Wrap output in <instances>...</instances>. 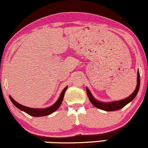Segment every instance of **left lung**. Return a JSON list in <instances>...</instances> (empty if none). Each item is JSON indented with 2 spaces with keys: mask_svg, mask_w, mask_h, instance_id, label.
<instances>
[{
  "mask_svg": "<svg viewBox=\"0 0 148 148\" xmlns=\"http://www.w3.org/2000/svg\"><path fill=\"white\" fill-rule=\"evenodd\" d=\"M138 77H137V86H136V89L131 94L130 96L128 98L124 99V100H119V101H114V102H110V103H103V102H100L98 100H97L96 99L93 98V96L92 95L91 92H90L89 89L88 88H86V90L87 95L88 97L89 100H90V103L92 104L93 106H95V108L100 109V110H105V111H116V110H119L120 109L123 108L124 106H126L128 103H129L130 102L132 101L134 99L136 98V96L137 95L138 92L139 90V88H140V74H139V71H138Z\"/></svg>",
  "mask_w": 148,
  "mask_h": 148,
  "instance_id": "1",
  "label": "left lung"
}]
</instances>
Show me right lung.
<instances>
[{
    "label": "right lung",
    "instance_id": "obj_1",
    "mask_svg": "<svg viewBox=\"0 0 148 148\" xmlns=\"http://www.w3.org/2000/svg\"><path fill=\"white\" fill-rule=\"evenodd\" d=\"M66 88H67V86L64 88L63 89V90L62 91L60 95L59 98L58 100H57V102L52 106L49 107V108H43V109H38V108H28V107L24 106V105H21V104H19L18 103L14 100V99L12 98V97L10 95V99L11 102L13 103V105L16 108H17L19 109L22 111L24 112L27 113L28 114L31 115V116H47V115H49L50 114H52L54 112H56L58 108H60V106L61 105L62 103L63 98H64V93H65Z\"/></svg>",
    "mask_w": 148,
    "mask_h": 148
}]
</instances>
